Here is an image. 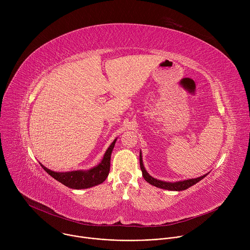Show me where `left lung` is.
<instances>
[{
    "instance_id": "1",
    "label": "left lung",
    "mask_w": 250,
    "mask_h": 250,
    "mask_svg": "<svg viewBox=\"0 0 250 250\" xmlns=\"http://www.w3.org/2000/svg\"><path fill=\"white\" fill-rule=\"evenodd\" d=\"M139 163H140V169H141V172H142V176H144V178H145L146 182H148L149 184H151V185H153L155 187H158V188H161V189H165V190H170V191H182V190H186L189 187H191V186L195 185L196 183H198L200 180H202L203 178H205L207 176V174H206L204 176L195 178V179H188V180L178 181V182H165V181H160V180L155 179V178L151 177L146 172V170L145 169L144 163H142L141 152L139 154Z\"/></svg>"
}]
</instances>
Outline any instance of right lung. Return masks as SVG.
<instances>
[{
  "instance_id": "obj_1",
  "label": "right lung",
  "mask_w": 250,
  "mask_h": 250,
  "mask_svg": "<svg viewBox=\"0 0 250 250\" xmlns=\"http://www.w3.org/2000/svg\"><path fill=\"white\" fill-rule=\"evenodd\" d=\"M116 140L117 139L113 141V144L110 146L108 150L105 151L102 162L98 166L88 171H71L60 173L51 171L44 167L42 164L41 165L55 180L62 183L66 187L72 189H87L103 183L106 179V177H108L111 166V154L115 146Z\"/></svg>"
}]
</instances>
